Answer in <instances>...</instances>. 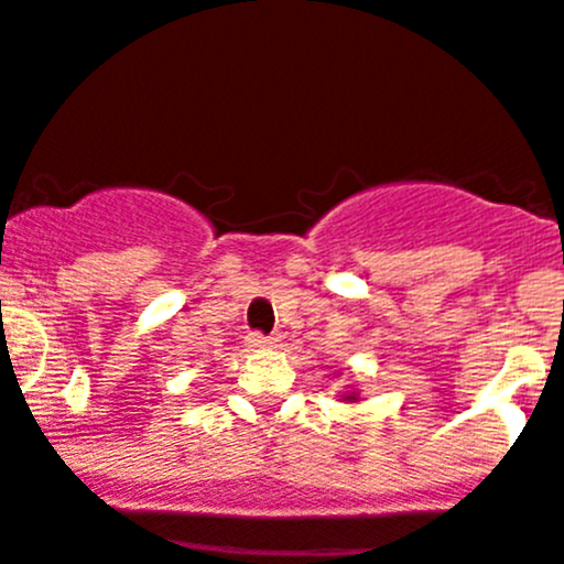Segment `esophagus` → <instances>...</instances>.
Wrapping results in <instances>:
<instances>
[{"label": "esophagus", "instance_id": "34e87169", "mask_svg": "<svg viewBox=\"0 0 564 564\" xmlns=\"http://www.w3.org/2000/svg\"><path fill=\"white\" fill-rule=\"evenodd\" d=\"M246 344L251 347V350H268V347H273V344H276V338L262 336V333H251V336L246 338Z\"/></svg>", "mask_w": 564, "mask_h": 564}]
</instances>
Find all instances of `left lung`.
<instances>
[{
    "instance_id": "8db88e82",
    "label": "left lung",
    "mask_w": 564,
    "mask_h": 564,
    "mask_svg": "<svg viewBox=\"0 0 564 564\" xmlns=\"http://www.w3.org/2000/svg\"><path fill=\"white\" fill-rule=\"evenodd\" d=\"M330 376H341V372H330ZM338 398V401H344V403H358V401H361V392H358L356 390V387H350V390H347V392H341V395H336Z\"/></svg>"
}]
</instances>
